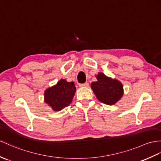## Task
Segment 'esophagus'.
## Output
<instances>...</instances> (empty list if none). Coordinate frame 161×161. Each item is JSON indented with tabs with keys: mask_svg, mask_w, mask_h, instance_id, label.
Instances as JSON below:
<instances>
[{
	"mask_svg": "<svg viewBox=\"0 0 161 161\" xmlns=\"http://www.w3.org/2000/svg\"><path fill=\"white\" fill-rule=\"evenodd\" d=\"M79 86L80 87H89V83H83V84H80Z\"/></svg>",
	"mask_w": 161,
	"mask_h": 161,
	"instance_id": "1",
	"label": "esophagus"
}]
</instances>
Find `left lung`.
Returning <instances> with one entry per match:
<instances>
[{
  "label": "left lung",
  "instance_id": "1",
  "mask_svg": "<svg viewBox=\"0 0 161 161\" xmlns=\"http://www.w3.org/2000/svg\"><path fill=\"white\" fill-rule=\"evenodd\" d=\"M95 76L97 81L92 82L91 88L97 99L105 104H116L124 95L122 83L102 72L96 74Z\"/></svg>",
  "mask_w": 161,
  "mask_h": 161
}]
</instances>
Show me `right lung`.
Instances as JSON below:
<instances>
[{"label":"right lung","mask_w":161,"mask_h":161,"mask_svg":"<svg viewBox=\"0 0 161 161\" xmlns=\"http://www.w3.org/2000/svg\"><path fill=\"white\" fill-rule=\"evenodd\" d=\"M76 91L74 82L61 78L56 85L45 90L44 103L53 111H59L71 104Z\"/></svg>","instance_id":"add662e5"}]
</instances>
